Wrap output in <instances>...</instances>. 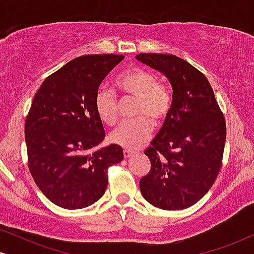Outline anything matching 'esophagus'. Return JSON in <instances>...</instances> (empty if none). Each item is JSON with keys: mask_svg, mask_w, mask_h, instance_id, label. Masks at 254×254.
<instances>
[{"mask_svg": "<svg viewBox=\"0 0 254 254\" xmlns=\"http://www.w3.org/2000/svg\"><path fill=\"white\" fill-rule=\"evenodd\" d=\"M133 154H135V151H133V150H129V149H125L124 150V157H125V159H127V157L132 156Z\"/></svg>", "mask_w": 254, "mask_h": 254, "instance_id": "esophagus-1", "label": "esophagus"}]
</instances>
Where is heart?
<instances>
[{
    "mask_svg": "<svg viewBox=\"0 0 254 254\" xmlns=\"http://www.w3.org/2000/svg\"><path fill=\"white\" fill-rule=\"evenodd\" d=\"M118 88L137 99L136 119L123 122L110 133V142L125 149H137L151 135V122L161 123L170 115L172 94L165 84L157 82L153 72L133 66L118 75ZM117 95L112 89L101 87L95 94L94 106L99 119L106 125L117 122Z\"/></svg>",
    "mask_w": 254,
    "mask_h": 254,
    "instance_id": "obj_1",
    "label": "heart"
}]
</instances>
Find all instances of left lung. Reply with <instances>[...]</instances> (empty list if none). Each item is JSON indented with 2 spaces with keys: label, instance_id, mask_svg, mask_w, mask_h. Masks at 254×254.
Segmentation results:
<instances>
[{
  "label": "left lung",
  "instance_id": "left-lung-1",
  "mask_svg": "<svg viewBox=\"0 0 254 254\" xmlns=\"http://www.w3.org/2000/svg\"><path fill=\"white\" fill-rule=\"evenodd\" d=\"M137 61L170 80V115L144 154L150 171L142 196L164 210H182L206 193L222 166L226 121L208 78L174 55L139 54Z\"/></svg>",
  "mask_w": 254,
  "mask_h": 254
}]
</instances>
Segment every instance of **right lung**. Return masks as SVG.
<instances>
[{"mask_svg":"<svg viewBox=\"0 0 254 254\" xmlns=\"http://www.w3.org/2000/svg\"><path fill=\"white\" fill-rule=\"evenodd\" d=\"M122 55L75 58L46 77L25 122L28 170L39 190L64 209H82L103 197L107 170L123 160L116 144L92 150L105 138L94 99Z\"/></svg>","mask_w":254,"mask_h":254,"instance_id":"obj_1","label":"right lung"}]
</instances>
